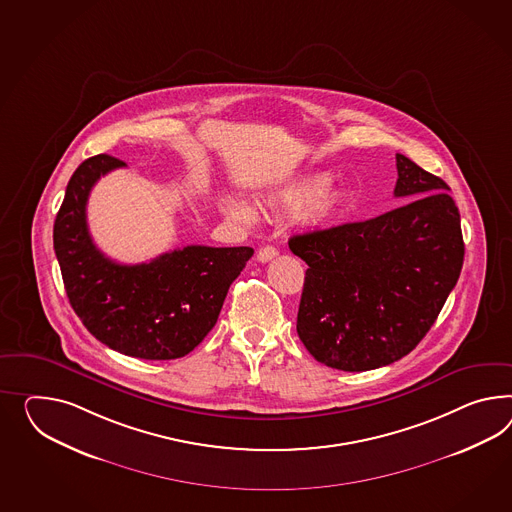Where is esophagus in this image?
I'll use <instances>...</instances> for the list:
<instances>
[{
  "mask_svg": "<svg viewBox=\"0 0 512 512\" xmlns=\"http://www.w3.org/2000/svg\"><path fill=\"white\" fill-rule=\"evenodd\" d=\"M276 254H278V250L273 245H265V247L258 250V262H269V260L275 258Z\"/></svg>",
  "mask_w": 512,
  "mask_h": 512,
  "instance_id": "obj_1",
  "label": "esophagus"
}]
</instances>
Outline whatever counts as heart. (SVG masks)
Here are the masks:
<instances>
[{
	"label": "heart",
	"instance_id": "b5f03b06",
	"mask_svg": "<svg viewBox=\"0 0 512 512\" xmlns=\"http://www.w3.org/2000/svg\"><path fill=\"white\" fill-rule=\"evenodd\" d=\"M328 189H330V180L325 178V176H315V178H310V180H304L302 184L289 189L286 193H282L280 197H276L273 200V206L280 213L297 215L301 211L308 210L310 206H314L315 202H319L315 213H317V217L325 219L328 215H332L334 210L340 206L338 195H327ZM224 206H226V211L232 217L241 219L245 223L254 221V211L245 202L228 200Z\"/></svg>",
	"mask_w": 512,
	"mask_h": 512
}]
</instances>
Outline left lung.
Wrapping results in <instances>:
<instances>
[{
  "instance_id": "1",
  "label": "left lung",
  "mask_w": 512,
  "mask_h": 512,
  "mask_svg": "<svg viewBox=\"0 0 512 512\" xmlns=\"http://www.w3.org/2000/svg\"><path fill=\"white\" fill-rule=\"evenodd\" d=\"M395 197L412 201L362 223L289 239L308 263L297 332L317 362L367 371L407 356L433 327L464 262L446 182L403 154Z\"/></svg>"
}]
</instances>
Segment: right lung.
Listing matches in <instances>:
<instances>
[{
    "label": "right lung",
    "mask_w": 512,
    "mask_h": 512,
    "mask_svg": "<svg viewBox=\"0 0 512 512\" xmlns=\"http://www.w3.org/2000/svg\"><path fill=\"white\" fill-rule=\"evenodd\" d=\"M126 167L111 156L85 159L66 185L53 224V249L66 295L96 340L145 360L191 353L215 327L230 284L254 254L250 247L187 245L152 262L124 265L92 243L87 200L107 172Z\"/></svg>",
    "instance_id": "add662e5"
}]
</instances>
